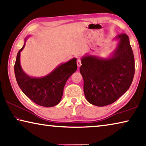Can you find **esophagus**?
<instances>
[{
	"label": "esophagus",
	"mask_w": 146,
	"mask_h": 146,
	"mask_svg": "<svg viewBox=\"0 0 146 146\" xmlns=\"http://www.w3.org/2000/svg\"><path fill=\"white\" fill-rule=\"evenodd\" d=\"M76 64H77V66H78V67H80V66H81V60H80V58H78L77 59V61H76Z\"/></svg>",
	"instance_id": "34e87169"
}]
</instances>
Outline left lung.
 Segmentation results:
<instances>
[{
	"label": "left lung",
	"instance_id": "8db88e82",
	"mask_svg": "<svg viewBox=\"0 0 146 146\" xmlns=\"http://www.w3.org/2000/svg\"><path fill=\"white\" fill-rule=\"evenodd\" d=\"M117 48L109 58L83 56L80 72L84 93L91 104L105 106L115 102L129 88L135 74V59L129 37L122 33Z\"/></svg>",
	"mask_w": 146,
	"mask_h": 146
}]
</instances>
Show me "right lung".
<instances>
[{
  "mask_svg": "<svg viewBox=\"0 0 146 146\" xmlns=\"http://www.w3.org/2000/svg\"><path fill=\"white\" fill-rule=\"evenodd\" d=\"M26 41V38L23 47L17 53L14 66L17 84L23 92L36 104L47 108L57 105L60 102L68 79L77 69L76 58L60 64L44 77H31L22 70L20 64L21 51L25 46Z\"/></svg>",
  "mask_w": 146,
  "mask_h": 146,
  "instance_id": "obj_1",
  "label": "right lung"
}]
</instances>
